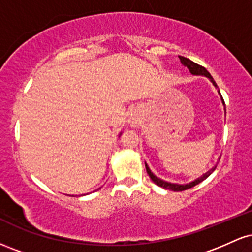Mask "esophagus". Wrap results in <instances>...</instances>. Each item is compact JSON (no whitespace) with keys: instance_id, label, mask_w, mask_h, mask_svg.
Here are the masks:
<instances>
[{"instance_id":"1","label":"esophagus","mask_w":252,"mask_h":252,"mask_svg":"<svg viewBox=\"0 0 252 252\" xmlns=\"http://www.w3.org/2000/svg\"><path fill=\"white\" fill-rule=\"evenodd\" d=\"M138 122H140V118L137 117V115H131V116H130V118H129L130 126L136 128V126H138Z\"/></svg>"}]
</instances>
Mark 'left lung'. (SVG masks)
<instances>
[{"instance_id":"1","label":"left lung","mask_w":252,"mask_h":252,"mask_svg":"<svg viewBox=\"0 0 252 252\" xmlns=\"http://www.w3.org/2000/svg\"><path fill=\"white\" fill-rule=\"evenodd\" d=\"M179 58H180V62H181L182 65H184L185 67L189 68V72L193 74V76H204V77L209 78L210 82L213 84V86H215L216 89H218V86H217L216 82H215V80H213L212 76H211L209 72H207L206 68L202 67V66H200V65H198V63H193L192 60L187 59V58H185V57L179 56ZM218 94H220V91H219V90H218ZM220 97H221V94H220ZM221 102H222V104H224V106H225V103H224V99H222V97H221ZM219 160H220V158H219ZM216 167H217V164H216L215 167H212V168H211L210 170H207V172L205 173V174H202L201 176H199V178H196L195 180L190 181V182H189V184H182L181 185V184H172V182L164 181V180H162V179L158 178V176H156L154 173H153L152 170H150V168L148 167V164L146 163L147 173H148V175L150 176V179H152L153 182L158 185V186L162 187V189H170V190H174V192H181V190L192 189V187H194L195 185L200 184L201 181H204L205 179L209 178V176L212 174L213 172H215Z\"/></svg>"}]
</instances>
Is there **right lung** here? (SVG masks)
<instances>
[{"label":"right lung","instance_id":"obj_1","mask_svg":"<svg viewBox=\"0 0 252 252\" xmlns=\"http://www.w3.org/2000/svg\"><path fill=\"white\" fill-rule=\"evenodd\" d=\"M121 134H122V132H121ZM121 134H120V136H121Z\"/></svg>","mask_w":252,"mask_h":252}]
</instances>
